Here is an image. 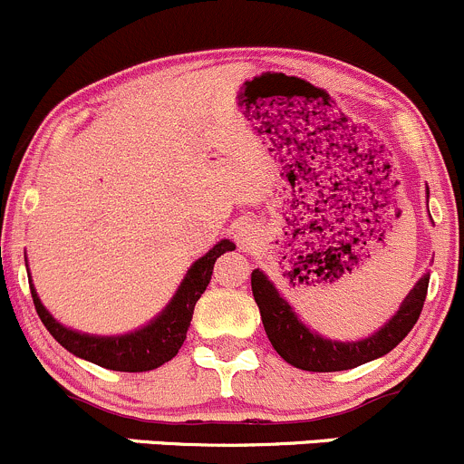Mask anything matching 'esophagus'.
Segmentation results:
<instances>
[{
	"label": "esophagus",
	"instance_id": "obj_1",
	"mask_svg": "<svg viewBox=\"0 0 464 464\" xmlns=\"http://www.w3.org/2000/svg\"><path fill=\"white\" fill-rule=\"evenodd\" d=\"M237 238L243 247L252 246V241H255V227L250 223H241V226H237Z\"/></svg>",
	"mask_w": 464,
	"mask_h": 464
}]
</instances>
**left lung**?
<instances>
[{"mask_svg": "<svg viewBox=\"0 0 464 464\" xmlns=\"http://www.w3.org/2000/svg\"><path fill=\"white\" fill-rule=\"evenodd\" d=\"M427 288L429 272L420 276L393 317L384 326L377 328L373 335L355 339V342H339V339L319 335L317 331L305 326L288 299L267 279L266 272L259 267L252 272V295L259 305L267 339L288 364H293L295 369L313 371V373L355 369L393 351L418 322L424 299H427Z\"/></svg>", "mask_w": 464, "mask_h": 464, "instance_id": "8db88e82", "label": "left lung"}]
</instances>
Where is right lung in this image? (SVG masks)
<instances>
[{
	"instance_id": "right-lung-1",
	"label": "right lung",
	"mask_w": 464,
	"mask_h": 464,
	"mask_svg": "<svg viewBox=\"0 0 464 464\" xmlns=\"http://www.w3.org/2000/svg\"><path fill=\"white\" fill-rule=\"evenodd\" d=\"M234 247L237 246L230 238H221L217 246L209 247V252H205L200 259L188 267L169 304L154 319H150L145 326L136 328L131 333H122V335H89V333H80L75 328H66L40 302L33 279H28V285H31L33 304H35L42 324L66 351L73 353L80 360L102 366V369L122 371V373H142V371L159 369L179 353L185 337H188L194 305H197L200 295L205 293L209 279H212L214 264H217L218 256L226 255L227 250H234Z\"/></svg>"
}]
</instances>
